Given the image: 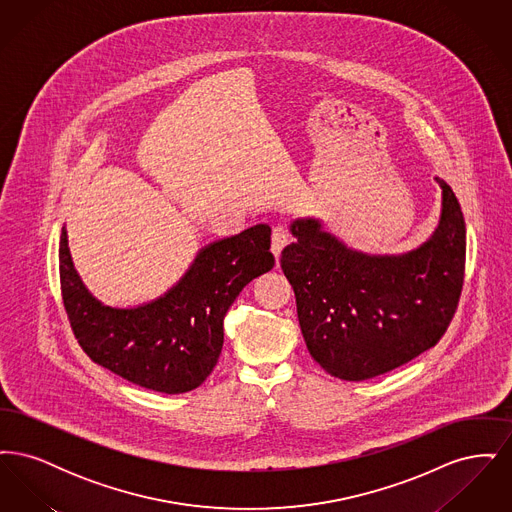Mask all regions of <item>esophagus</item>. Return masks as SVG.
Instances as JSON below:
<instances>
[{"label":"esophagus","instance_id":"1","mask_svg":"<svg viewBox=\"0 0 512 512\" xmlns=\"http://www.w3.org/2000/svg\"><path fill=\"white\" fill-rule=\"evenodd\" d=\"M292 242V234L286 224H274L272 226V253L280 257L282 249Z\"/></svg>","mask_w":512,"mask_h":512}]
</instances>
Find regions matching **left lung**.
I'll return each instance as SVG.
<instances>
[{
  "instance_id": "left-lung-1",
  "label": "left lung",
  "mask_w": 512,
  "mask_h": 512,
  "mask_svg": "<svg viewBox=\"0 0 512 512\" xmlns=\"http://www.w3.org/2000/svg\"><path fill=\"white\" fill-rule=\"evenodd\" d=\"M443 211L436 234L399 257H370L295 220V244L280 267L292 284L311 357L332 376L361 382L434 347L457 313L464 284L466 228L461 203L439 180Z\"/></svg>"
}]
</instances>
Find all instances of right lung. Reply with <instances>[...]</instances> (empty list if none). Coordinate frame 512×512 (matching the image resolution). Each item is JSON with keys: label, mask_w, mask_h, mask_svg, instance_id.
<instances>
[{"label": "right lung", "mask_w": 512, "mask_h": 512, "mask_svg": "<svg viewBox=\"0 0 512 512\" xmlns=\"http://www.w3.org/2000/svg\"><path fill=\"white\" fill-rule=\"evenodd\" d=\"M274 267L270 226L207 245L171 292L136 309L101 305L78 278L61 232L59 280L82 351L124 380L161 393L201 386L219 361L224 315L245 286Z\"/></svg>", "instance_id": "obj_1"}]
</instances>
